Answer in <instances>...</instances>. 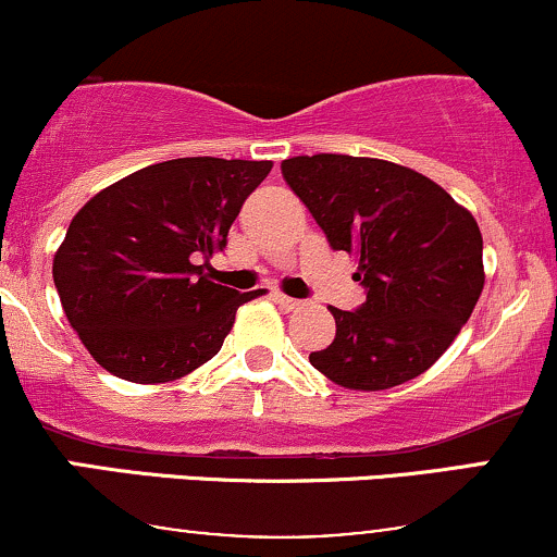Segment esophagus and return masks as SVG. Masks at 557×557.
<instances>
[{"mask_svg":"<svg viewBox=\"0 0 557 557\" xmlns=\"http://www.w3.org/2000/svg\"><path fill=\"white\" fill-rule=\"evenodd\" d=\"M274 300H277L280 309H285V311H296V309H300V306H304V300L283 296V293H274Z\"/></svg>","mask_w":557,"mask_h":557,"instance_id":"obj_1","label":"esophagus"}]
</instances>
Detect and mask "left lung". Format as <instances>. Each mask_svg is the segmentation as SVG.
I'll return each instance as SVG.
<instances>
[{"mask_svg": "<svg viewBox=\"0 0 557 557\" xmlns=\"http://www.w3.org/2000/svg\"><path fill=\"white\" fill-rule=\"evenodd\" d=\"M335 251L356 253L367 300L332 309L337 332L309 356L335 385L387 389L445 354L484 287L482 233L469 209L417 170L372 157L314 154L283 162Z\"/></svg>", "mask_w": 557, "mask_h": 557, "instance_id": "8db88e82", "label": "left lung"}]
</instances>
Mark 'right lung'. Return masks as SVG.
Returning <instances> with one entry per match:
<instances>
[{
    "instance_id": "right-lung-1",
    "label": "right lung",
    "mask_w": 557,
    "mask_h": 557,
    "mask_svg": "<svg viewBox=\"0 0 557 557\" xmlns=\"http://www.w3.org/2000/svg\"><path fill=\"white\" fill-rule=\"evenodd\" d=\"M270 170L248 159H170L99 190L73 216L52 274L70 327L99 367L154 385L220 354L238 306L257 293L216 285L203 267Z\"/></svg>"
}]
</instances>
